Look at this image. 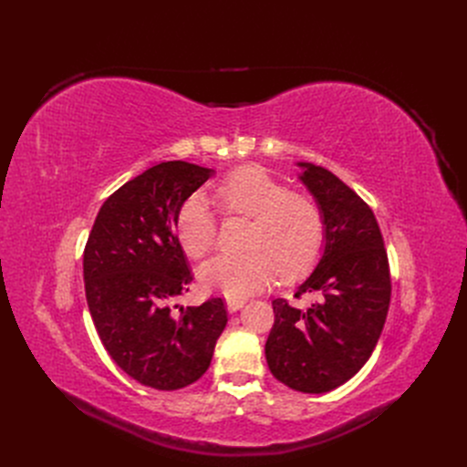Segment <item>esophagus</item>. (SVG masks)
<instances>
[{"label": "esophagus", "mask_w": 467, "mask_h": 467, "mask_svg": "<svg viewBox=\"0 0 467 467\" xmlns=\"http://www.w3.org/2000/svg\"><path fill=\"white\" fill-rule=\"evenodd\" d=\"M244 305H246V299H244V297H227V310L229 312H236Z\"/></svg>", "instance_id": "esophagus-1"}]
</instances>
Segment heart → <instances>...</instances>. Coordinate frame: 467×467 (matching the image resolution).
I'll use <instances>...</instances> for the list:
<instances>
[{"label":"heart","mask_w":467,"mask_h":467,"mask_svg":"<svg viewBox=\"0 0 467 467\" xmlns=\"http://www.w3.org/2000/svg\"><path fill=\"white\" fill-rule=\"evenodd\" d=\"M219 212L248 217L242 246L221 254L201 268L202 284L227 297H244L266 287L278 275L296 280L320 259L326 221L310 194L284 189L261 166H240L213 187ZM176 236L183 252L201 259L217 242V217L204 196L191 194L176 213Z\"/></svg>","instance_id":"b5f03b06"}]
</instances>
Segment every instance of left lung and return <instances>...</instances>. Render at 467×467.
<instances>
[{
    "instance_id": "left-lung-1",
    "label": "left lung",
    "mask_w": 467,
    "mask_h": 467,
    "mask_svg": "<svg viewBox=\"0 0 467 467\" xmlns=\"http://www.w3.org/2000/svg\"><path fill=\"white\" fill-rule=\"evenodd\" d=\"M301 182L326 221V250L297 287V306L275 299V326L265 356L271 373L305 394H324L350 380L371 358L391 297L388 254L377 217L361 196L329 170L310 162Z\"/></svg>"
}]
</instances>
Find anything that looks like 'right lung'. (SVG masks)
<instances>
[{
	"mask_svg": "<svg viewBox=\"0 0 467 467\" xmlns=\"http://www.w3.org/2000/svg\"><path fill=\"white\" fill-rule=\"evenodd\" d=\"M213 170L161 162L119 187L96 215L83 254L87 303L111 359L155 389H180L210 367L227 326L221 297L170 306L192 275L176 236V213Z\"/></svg>",
	"mask_w": 467,
	"mask_h": 467,
	"instance_id": "obj_1",
	"label": "right lung"
}]
</instances>
